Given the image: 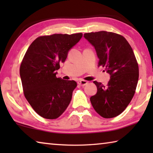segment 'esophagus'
Instances as JSON below:
<instances>
[{
  "label": "esophagus",
  "instance_id": "esophagus-1",
  "mask_svg": "<svg viewBox=\"0 0 153 153\" xmlns=\"http://www.w3.org/2000/svg\"><path fill=\"white\" fill-rule=\"evenodd\" d=\"M88 83V82L84 79H79V80H78V82H77V84H78L79 86H85V85H86Z\"/></svg>",
  "mask_w": 153,
  "mask_h": 153
}]
</instances>
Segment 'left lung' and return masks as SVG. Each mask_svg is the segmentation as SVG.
<instances>
[{
	"label": "left lung",
	"mask_w": 153,
	"mask_h": 153,
	"mask_svg": "<svg viewBox=\"0 0 153 153\" xmlns=\"http://www.w3.org/2000/svg\"><path fill=\"white\" fill-rule=\"evenodd\" d=\"M84 38L94 46L98 66L111 75L107 86L94 81L97 92L90 97L94 110L104 118H113L123 112L135 94L139 77L138 64L125 38L118 33L100 31L86 33Z\"/></svg>",
	"instance_id": "1"
}]
</instances>
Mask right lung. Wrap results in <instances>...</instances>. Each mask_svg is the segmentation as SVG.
<instances>
[{
    "label": "right lung",
    "mask_w": 153,
    "mask_h": 153,
    "mask_svg": "<svg viewBox=\"0 0 153 153\" xmlns=\"http://www.w3.org/2000/svg\"><path fill=\"white\" fill-rule=\"evenodd\" d=\"M82 37V33L40 36L31 44L23 58L19 73L24 96L43 118H58L71 102L77 83L56 77L55 71Z\"/></svg>",
    "instance_id": "add662e5"
}]
</instances>
